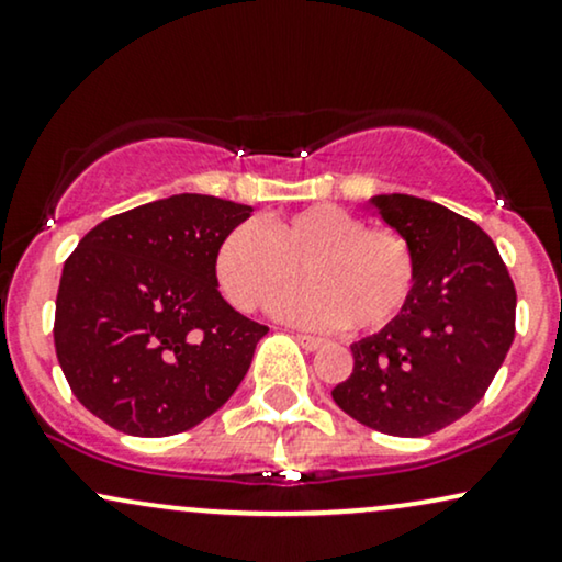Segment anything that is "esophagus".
<instances>
[{
	"label": "esophagus",
	"mask_w": 562,
	"mask_h": 562,
	"mask_svg": "<svg viewBox=\"0 0 562 562\" xmlns=\"http://www.w3.org/2000/svg\"><path fill=\"white\" fill-rule=\"evenodd\" d=\"M294 338H296V341H300V346H302L304 351H317V349H321V346L325 344L323 338H317V336H307V334H296Z\"/></svg>",
	"instance_id": "esophagus-1"
}]
</instances>
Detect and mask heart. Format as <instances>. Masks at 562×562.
Masks as SVG:
<instances>
[{
	"label": "heart",
	"mask_w": 562,
	"mask_h": 562,
	"mask_svg": "<svg viewBox=\"0 0 562 562\" xmlns=\"http://www.w3.org/2000/svg\"><path fill=\"white\" fill-rule=\"evenodd\" d=\"M307 283L273 302L283 321L359 334L383 330L404 313L417 283L412 245L393 228L367 226L334 203H317L266 224H239L213 255L218 289L234 307H266L296 276Z\"/></svg>",
	"instance_id": "heart-1"
}]
</instances>
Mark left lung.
Segmentation results:
<instances>
[{"instance_id":"1","label":"left lung","mask_w":562,"mask_h":562,"mask_svg":"<svg viewBox=\"0 0 562 562\" xmlns=\"http://www.w3.org/2000/svg\"><path fill=\"white\" fill-rule=\"evenodd\" d=\"M370 207L412 245L417 283L406 310L351 344L355 372L330 396L359 425L422 438L480 404L516 336V289L474 221L414 195Z\"/></svg>"}]
</instances>
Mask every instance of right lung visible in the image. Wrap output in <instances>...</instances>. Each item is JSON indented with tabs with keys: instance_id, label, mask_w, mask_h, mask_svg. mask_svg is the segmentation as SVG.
Returning <instances> with one entry per match:
<instances>
[{
	"instance_id": "1",
	"label": "right lung",
	"mask_w": 562,
	"mask_h": 562,
	"mask_svg": "<svg viewBox=\"0 0 562 562\" xmlns=\"http://www.w3.org/2000/svg\"><path fill=\"white\" fill-rule=\"evenodd\" d=\"M252 205L171 195L93 226L61 270L54 346L75 398L135 438L218 412L268 334L218 292L213 255Z\"/></svg>"
}]
</instances>
